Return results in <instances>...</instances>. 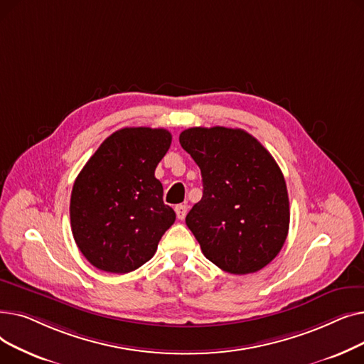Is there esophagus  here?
Here are the masks:
<instances>
[{
	"label": "esophagus",
	"mask_w": 364,
	"mask_h": 364,
	"mask_svg": "<svg viewBox=\"0 0 364 364\" xmlns=\"http://www.w3.org/2000/svg\"><path fill=\"white\" fill-rule=\"evenodd\" d=\"M187 209H188V206L186 203H180L176 206V214H177L178 220H184V217L187 214Z\"/></svg>",
	"instance_id": "1"
}]
</instances>
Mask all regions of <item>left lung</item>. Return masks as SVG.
<instances>
[{"label": "left lung", "instance_id": "obj_1", "mask_svg": "<svg viewBox=\"0 0 364 364\" xmlns=\"http://www.w3.org/2000/svg\"><path fill=\"white\" fill-rule=\"evenodd\" d=\"M180 144L202 174L203 196L186 224L203 255L232 274L264 269L280 252L291 215L270 151L250 132L225 127L184 129Z\"/></svg>", "mask_w": 364, "mask_h": 364}]
</instances>
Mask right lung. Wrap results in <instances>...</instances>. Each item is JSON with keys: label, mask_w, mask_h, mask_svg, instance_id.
I'll use <instances>...</instances> for the list:
<instances>
[{"label": "right lung", "mask_w": 364, "mask_h": 364, "mask_svg": "<svg viewBox=\"0 0 364 364\" xmlns=\"http://www.w3.org/2000/svg\"><path fill=\"white\" fill-rule=\"evenodd\" d=\"M164 128H122L109 136L76 177L70 227L95 269L125 274L158 250L176 213L164 203L155 169L171 146Z\"/></svg>", "instance_id": "right-lung-1"}]
</instances>
